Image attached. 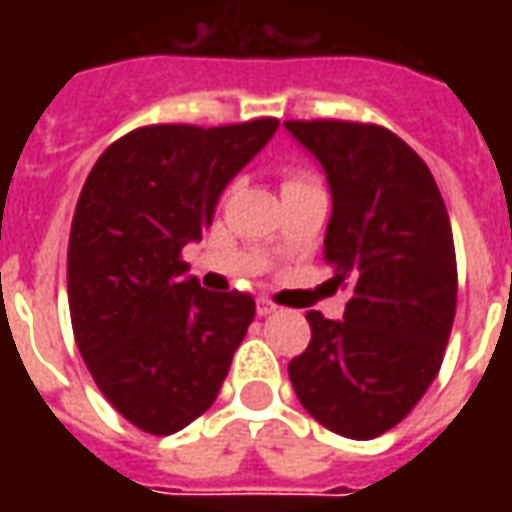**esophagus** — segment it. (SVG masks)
<instances>
[{
    "instance_id": "esophagus-1",
    "label": "esophagus",
    "mask_w": 512,
    "mask_h": 512,
    "mask_svg": "<svg viewBox=\"0 0 512 512\" xmlns=\"http://www.w3.org/2000/svg\"><path fill=\"white\" fill-rule=\"evenodd\" d=\"M274 312H277V304H274V301L257 299V315H260V318H266V315H274Z\"/></svg>"
}]
</instances>
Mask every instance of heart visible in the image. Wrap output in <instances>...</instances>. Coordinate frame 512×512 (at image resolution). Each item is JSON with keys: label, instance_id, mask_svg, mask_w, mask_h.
I'll list each match as a JSON object with an SVG mask.
<instances>
[{"label": "heart", "instance_id": "obj_1", "mask_svg": "<svg viewBox=\"0 0 512 512\" xmlns=\"http://www.w3.org/2000/svg\"><path fill=\"white\" fill-rule=\"evenodd\" d=\"M301 183H312V180L307 178V175H290L288 183H285V189H288V186H301Z\"/></svg>", "mask_w": 512, "mask_h": 512}]
</instances>
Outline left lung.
<instances>
[{
    "mask_svg": "<svg viewBox=\"0 0 512 512\" xmlns=\"http://www.w3.org/2000/svg\"><path fill=\"white\" fill-rule=\"evenodd\" d=\"M332 191L323 260L351 288L343 321L307 312L312 340L288 365L301 406L345 439L395 428L436 378L458 271L450 219L428 164L381 126L288 120Z\"/></svg>",
    "mask_w": 512,
    "mask_h": 512,
    "instance_id": "obj_1",
    "label": "left lung"
}]
</instances>
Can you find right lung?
I'll return each mask as SVG.
<instances>
[{"label":"right lung","mask_w":512,"mask_h":512,"mask_svg":"<svg viewBox=\"0 0 512 512\" xmlns=\"http://www.w3.org/2000/svg\"><path fill=\"white\" fill-rule=\"evenodd\" d=\"M277 128H136L84 180L68 241L73 334L98 389L145 433H178L213 406L255 321L249 293L200 288L180 252Z\"/></svg>","instance_id":"obj_1"}]
</instances>
